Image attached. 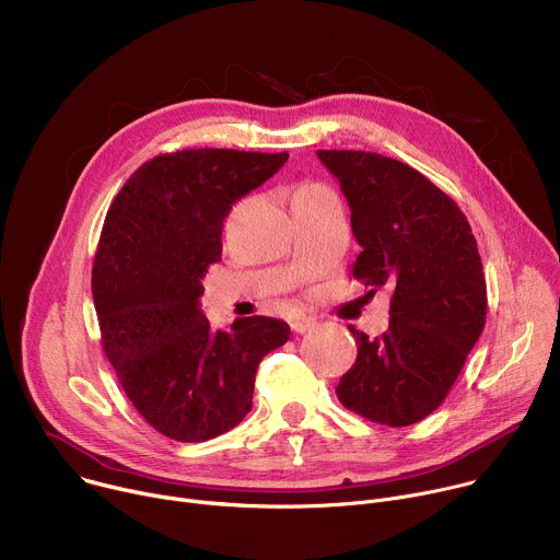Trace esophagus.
Wrapping results in <instances>:
<instances>
[{
	"label": "esophagus",
	"mask_w": 560,
	"mask_h": 560,
	"mask_svg": "<svg viewBox=\"0 0 560 560\" xmlns=\"http://www.w3.org/2000/svg\"><path fill=\"white\" fill-rule=\"evenodd\" d=\"M290 328H292V332L303 335V332L316 328V318H312V316H296V318H292V322H290Z\"/></svg>",
	"instance_id": "1"
}]
</instances>
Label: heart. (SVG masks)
<instances>
[{
    "mask_svg": "<svg viewBox=\"0 0 560 560\" xmlns=\"http://www.w3.org/2000/svg\"><path fill=\"white\" fill-rule=\"evenodd\" d=\"M310 186H312V184H303V186H299V188H294V192H296V190H305V188H310Z\"/></svg>",
    "mask_w": 560,
    "mask_h": 560,
    "instance_id": "obj_1",
    "label": "heart"
}]
</instances>
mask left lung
I'll return each mask as SVG.
<instances>
[{
  "mask_svg": "<svg viewBox=\"0 0 560 560\" xmlns=\"http://www.w3.org/2000/svg\"><path fill=\"white\" fill-rule=\"evenodd\" d=\"M339 179L361 255L352 277L370 294L387 285L389 328L357 339L354 365L337 385L359 417L404 428L432 415L486 328L488 288L471 228L441 188L396 159L316 150Z\"/></svg>",
  "mask_w": 560,
  "mask_h": 560,
  "instance_id": "left-lung-1",
  "label": "left lung"
}]
</instances>
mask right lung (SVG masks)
<instances>
[{
    "label": "right lung",
    "instance_id": "obj_1",
    "mask_svg": "<svg viewBox=\"0 0 560 560\" xmlns=\"http://www.w3.org/2000/svg\"><path fill=\"white\" fill-rule=\"evenodd\" d=\"M285 162L225 148L156 154L108 208L93 264L102 348L130 404L168 439L199 443L242 423L259 361L290 339L279 318L212 330L199 310L232 203Z\"/></svg>",
    "mask_w": 560,
    "mask_h": 560
}]
</instances>
